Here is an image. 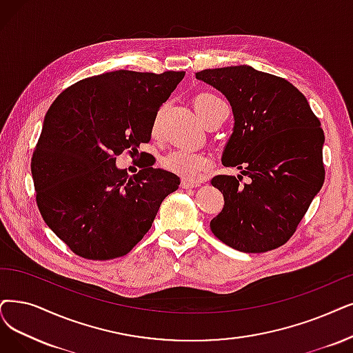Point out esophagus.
Masks as SVG:
<instances>
[{
	"mask_svg": "<svg viewBox=\"0 0 353 353\" xmlns=\"http://www.w3.org/2000/svg\"><path fill=\"white\" fill-rule=\"evenodd\" d=\"M182 188H185V190H190V188H195V187H199L200 184L199 182H191V181H182Z\"/></svg>",
	"mask_w": 353,
	"mask_h": 353,
	"instance_id": "esophagus-1",
	"label": "esophagus"
}]
</instances>
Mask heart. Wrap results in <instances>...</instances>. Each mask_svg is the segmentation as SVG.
Instances as JSON below:
<instances>
[{"label": "heart", "mask_w": 353, "mask_h": 353, "mask_svg": "<svg viewBox=\"0 0 353 353\" xmlns=\"http://www.w3.org/2000/svg\"><path fill=\"white\" fill-rule=\"evenodd\" d=\"M223 104L224 103L219 97L210 92H200L194 98V108L204 124ZM152 132L153 134L159 133V114L153 120ZM161 165L165 171L175 174L184 181L196 182L211 166V159L205 153H201V152H190L184 149H176L165 154L161 161Z\"/></svg>", "instance_id": "obj_1"}]
</instances>
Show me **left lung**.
Segmentation results:
<instances>
[{"label": "left lung", "mask_w": 353, "mask_h": 353, "mask_svg": "<svg viewBox=\"0 0 353 353\" xmlns=\"http://www.w3.org/2000/svg\"><path fill=\"white\" fill-rule=\"evenodd\" d=\"M195 77L229 100L234 129L221 161L250 176L243 186L241 175L211 179L224 196L211 232L246 253L283 246L323 187L320 120L292 83L252 66L204 69Z\"/></svg>", "instance_id": "1"}]
</instances>
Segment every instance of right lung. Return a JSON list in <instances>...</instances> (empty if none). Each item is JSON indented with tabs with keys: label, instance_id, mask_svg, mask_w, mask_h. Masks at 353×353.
I'll return each mask as SVG.
<instances>
[{
	"label": "right lung",
	"instance_id": "add662e5",
	"mask_svg": "<svg viewBox=\"0 0 353 353\" xmlns=\"http://www.w3.org/2000/svg\"><path fill=\"white\" fill-rule=\"evenodd\" d=\"M114 70L78 81L46 112L32 158L41 217L75 255L110 261L128 253L152 228L179 178L143 162L132 178L117 169L124 150L148 143L161 105L184 78ZM142 154V153H140Z\"/></svg>",
	"mask_w": 353,
	"mask_h": 353
}]
</instances>
